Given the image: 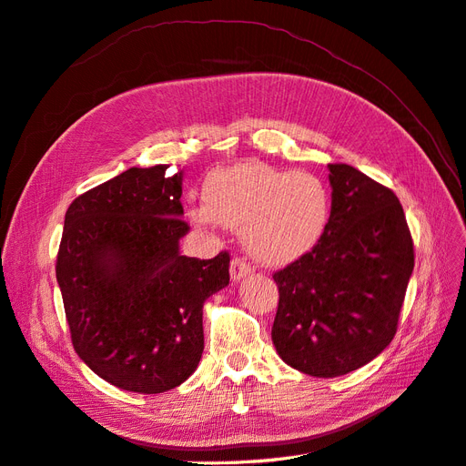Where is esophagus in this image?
I'll return each mask as SVG.
<instances>
[{"label": "esophagus", "mask_w": 466, "mask_h": 466, "mask_svg": "<svg viewBox=\"0 0 466 466\" xmlns=\"http://www.w3.org/2000/svg\"><path fill=\"white\" fill-rule=\"evenodd\" d=\"M229 276H231L233 281L243 279V278L250 276V266L241 258H233L231 266H229Z\"/></svg>", "instance_id": "1"}]
</instances>
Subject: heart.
<instances>
[{
    "instance_id": "b5f03b06",
    "label": "heart",
    "mask_w": 466,
    "mask_h": 466,
    "mask_svg": "<svg viewBox=\"0 0 466 466\" xmlns=\"http://www.w3.org/2000/svg\"><path fill=\"white\" fill-rule=\"evenodd\" d=\"M202 202L187 211L194 228L243 231L248 255L270 268L311 255L330 221V192L319 177L258 161L209 173Z\"/></svg>"
}]
</instances>
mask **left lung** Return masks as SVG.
<instances>
[{"label": "left lung", "instance_id": "left-lung-1", "mask_svg": "<svg viewBox=\"0 0 466 466\" xmlns=\"http://www.w3.org/2000/svg\"><path fill=\"white\" fill-rule=\"evenodd\" d=\"M330 221L319 247L274 274L272 342L289 368L340 377L363 368L397 332L414 245L392 190L351 165H329Z\"/></svg>", "mask_w": 466, "mask_h": 466}]
</instances>
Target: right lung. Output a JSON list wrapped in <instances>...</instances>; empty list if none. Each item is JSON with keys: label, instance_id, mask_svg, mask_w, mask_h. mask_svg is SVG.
<instances>
[{"label": "right lung", "instance_id": "right-lung-1", "mask_svg": "<svg viewBox=\"0 0 466 466\" xmlns=\"http://www.w3.org/2000/svg\"><path fill=\"white\" fill-rule=\"evenodd\" d=\"M132 167L66 211L56 264L77 356L106 383L157 394L196 371L204 303L229 284V255H180L182 177Z\"/></svg>", "mask_w": 466, "mask_h": 466}]
</instances>
